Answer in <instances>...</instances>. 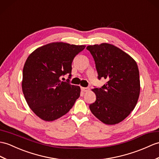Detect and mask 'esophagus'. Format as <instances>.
I'll return each mask as SVG.
<instances>
[{
  "label": "esophagus",
  "mask_w": 159,
  "mask_h": 159,
  "mask_svg": "<svg viewBox=\"0 0 159 159\" xmlns=\"http://www.w3.org/2000/svg\"><path fill=\"white\" fill-rule=\"evenodd\" d=\"M81 90H82L83 92H88L89 91V88L81 87Z\"/></svg>",
  "instance_id": "obj_1"
}]
</instances>
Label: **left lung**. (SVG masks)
I'll list each match as a JSON object with an SVG mask.
<instances>
[{"mask_svg": "<svg viewBox=\"0 0 159 159\" xmlns=\"http://www.w3.org/2000/svg\"><path fill=\"white\" fill-rule=\"evenodd\" d=\"M87 49L94 59L98 79L106 80L101 88L93 89L96 100L89 108L104 123H119L129 116L138 100L140 82L137 63L110 44L89 45Z\"/></svg>", "mask_w": 159, "mask_h": 159, "instance_id": "obj_1", "label": "left lung"}]
</instances>
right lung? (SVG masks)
<instances>
[{
	"mask_svg": "<svg viewBox=\"0 0 159 159\" xmlns=\"http://www.w3.org/2000/svg\"><path fill=\"white\" fill-rule=\"evenodd\" d=\"M85 46L52 43L40 47L29 55L24 66L22 91L30 108L40 119L52 121L64 116L80 97V89L64 82L76 55Z\"/></svg>",
	"mask_w": 159,
	"mask_h": 159,
	"instance_id": "add662e5",
	"label": "right lung"
}]
</instances>
